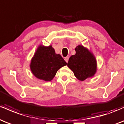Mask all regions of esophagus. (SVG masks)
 I'll return each mask as SVG.
<instances>
[{
	"label": "esophagus",
	"mask_w": 124,
	"mask_h": 124,
	"mask_svg": "<svg viewBox=\"0 0 124 124\" xmlns=\"http://www.w3.org/2000/svg\"><path fill=\"white\" fill-rule=\"evenodd\" d=\"M65 61H66V62H68V61H69V57L68 56H66V57L65 58Z\"/></svg>",
	"instance_id": "obj_1"
}]
</instances>
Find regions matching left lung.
Instances as JSON below:
<instances>
[{
    "label": "left lung",
    "mask_w": 124,
    "mask_h": 124,
    "mask_svg": "<svg viewBox=\"0 0 124 124\" xmlns=\"http://www.w3.org/2000/svg\"><path fill=\"white\" fill-rule=\"evenodd\" d=\"M76 54L69 59L68 66L73 72L78 80L83 81L94 76L97 71V61L94 55L87 48L78 45Z\"/></svg>",
    "instance_id": "1"
}]
</instances>
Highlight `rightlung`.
I'll return each instance as SVG.
<instances>
[{
	"mask_svg": "<svg viewBox=\"0 0 124 124\" xmlns=\"http://www.w3.org/2000/svg\"><path fill=\"white\" fill-rule=\"evenodd\" d=\"M67 65L59 54L55 53L52 45L38 46L31 61L30 69L38 79L46 82L52 80L57 71Z\"/></svg>",
	"mask_w": 124,
	"mask_h": 124,
	"instance_id": "right-lung-1",
	"label": "right lung"
}]
</instances>
